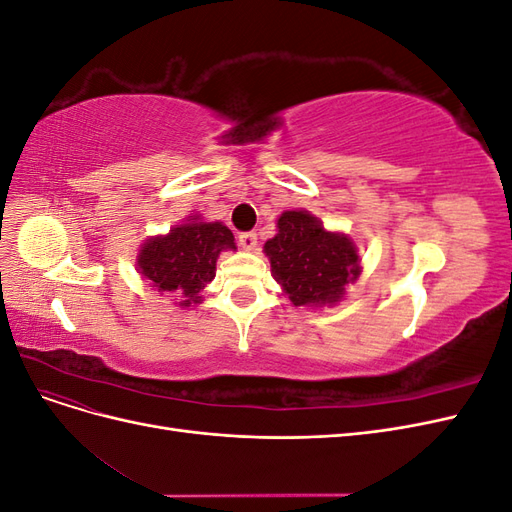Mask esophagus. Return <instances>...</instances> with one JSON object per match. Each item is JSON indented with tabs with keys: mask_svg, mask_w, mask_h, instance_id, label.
I'll return each mask as SVG.
<instances>
[{
	"mask_svg": "<svg viewBox=\"0 0 512 512\" xmlns=\"http://www.w3.org/2000/svg\"><path fill=\"white\" fill-rule=\"evenodd\" d=\"M239 245L243 247L245 252H254L256 247H258L256 232H241V235H239Z\"/></svg>",
	"mask_w": 512,
	"mask_h": 512,
	"instance_id": "esophagus-1",
	"label": "esophagus"
}]
</instances>
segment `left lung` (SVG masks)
<instances>
[{
    "label": "left lung",
    "mask_w": 512,
    "mask_h": 512,
    "mask_svg": "<svg viewBox=\"0 0 512 512\" xmlns=\"http://www.w3.org/2000/svg\"><path fill=\"white\" fill-rule=\"evenodd\" d=\"M265 254L275 282L297 307L335 305L361 275L354 241L344 232L327 230L309 211H284Z\"/></svg>",
    "instance_id": "left-lung-1"
}]
</instances>
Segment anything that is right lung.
Returning a JSON list of instances; mask_svg holds the SVG:
<instances>
[{
	"label": "right lung",
	"instance_id": "right-lung-1",
	"mask_svg": "<svg viewBox=\"0 0 512 512\" xmlns=\"http://www.w3.org/2000/svg\"><path fill=\"white\" fill-rule=\"evenodd\" d=\"M224 250H237L232 232L222 222L190 215L168 235L147 239L136 256V269L158 292H175L181 307H192L203 301L200 292L215 277V262Z\"/></svg>",
	"mask_w": 512,
	"mask_h": 512
}]
</instances>
